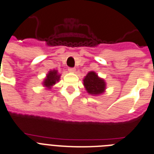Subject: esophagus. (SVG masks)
<instances>
[{"instance_id":"34e87169","label":"esophagus","mask_w":154,"mask_h":154,"mask_svg":"<svg viewBox=\"0 0 154 154\" xmlns=\"http://www.w3.org/2000/svg\"><path fill=\"white\" fill-rule=\"evenodd\" d=\"M68 69H69V72H71V73H74L75 69H75V68H72V67H70V68H69Z\"/></svg>"}]
</instances>
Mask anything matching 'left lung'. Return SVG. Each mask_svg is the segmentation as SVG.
Here are the masks:
<instances>
[{"instance_id": "8db88e82", "label": "left lung", "mask_w": 154, "mask_h": 154, "mask_svg": "<svg viewBox=\"0 0 154 154\" xmlns=\"http://www.w3.org/2000/svg\"><path fill=\"white\" fill-rule=\"evenodd\" d=\"M84 85L88 92L91 95H99L104 92L106 83L99 78L95 72H89L84 79Z\"/></svg>"}]
</instances>
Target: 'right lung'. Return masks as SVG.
<instances>
[{"instance_id": "1", "label": "right lung", "mask_w": 154, "mask_h": 154, "mask_svg": "<svg viewBox=\"0 0 154 154\" xmlns=\"http://www.w3.org/2000/svg\"><path fill=\"white\" fill-rule=\"evenodd\" d=\"M59 77H60V75L58 74L57 70L54 69V70L50 71L47 74V77L45 78V81H44V85L45 87L50 88L52 85H55L56 81H59Z\"/></svg>"}]
</instances>
